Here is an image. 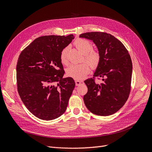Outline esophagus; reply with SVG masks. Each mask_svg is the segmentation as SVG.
<instances>
[{
	"instance_id": "1",
	"label": "esophagus",
	"mask_w": 152,
	"mask_h": 152,
	"mask_svg": "<svg viewBox=\"0 0 152 152\" xmlns=\"http://www.w3.org/2000/svg\"><path fill=\"white\" fill-rule=\"evenodd\" d=\"M83 83H84V82L82 81H78V80L75 81V84H76V86H79V85H81Z\"/></svg>"
}]
</instances>
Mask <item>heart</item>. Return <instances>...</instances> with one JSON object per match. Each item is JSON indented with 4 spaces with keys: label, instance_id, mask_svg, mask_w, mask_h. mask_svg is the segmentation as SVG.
I'll use <instances>...</instances> for the list:
<instances>
[{
    "label": "heart",
    "instance_id": "1",
    "mask_svg": "<svg viewBox=\"0 0 152 152\" xmlns=\"http://www.w3.org/2000/svg\"><path fill=\"white\" fill-rule=\"evenodd\" d=\"M75 45L77 49L83 54L85 55V59L92 66H96L100 60V56L97 52L92 51L93 45L88 40L84 39H78L75 42ZM69 47H65L61 50L60 53V59L63 63H68V52ZM90 66L87 63L72 64L66 69V74L69 77L77 80H81L84 79L90 71Z\"/></svg>",
    "mask_w": 152,
    "mask_h": 152
}]
</instances>
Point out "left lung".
Wrapping results in <instances>:
<instances>
[{
	"instance_id": "8db88e82",
	"label": "left lung",
	"mask_w": 152,
	"mask_h": 152,
	"mask_svg": "<svg viewBox=\"0 0 152 152\" xmlns=\"http://www.w3.org/2000/svg\"><path fill=\"white\" fill-rule=\"evenodd\" d=\"M79 37L96 45L100 60L93 76L103 81L100 84L92 79L84 81L88 88L83 97L85 105L95 115L114 114L124 105L131 90L132 64L128 51L121 41L106 33H86Z\"/></svg>"
}]
</instances>
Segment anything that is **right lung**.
Here are the masks:
<instances>
[{"label": "right lung", "instance_id": "right-lung-1", "mask_svg": "<svg viewBox=\"0 0 152 152\" xmlns=\"http://www.w3.org/2000/svg\"><path fill=\"white\" fill-rule=\"evenodd\" d=\"M75 37L73 34L39 37L19 56L18 92L24 105L39 119L52 120L66 110L75 83L71 77H63L60 53Z\"/></svg>", "mask_w": 152, "mask_h": 152}]
</instances>
